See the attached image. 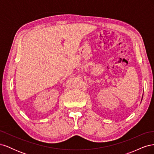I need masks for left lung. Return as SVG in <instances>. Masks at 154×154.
<instances>
[{
	"label": "left lung",
	"mask_w": 154,
	"mask_h": 154,
	"mask_svg": "<svg viewBox=\"0 0 154 154\" xmlns=\"http://www.w3.org/2000/svg\"><path fill=\"white\" fill-rule=\"evenodd\" d=\"M142 99H143V97H142ZM142 99H141V101H142Z\"/></svg>",
	"instance_id": "1"
}]
</instances>
